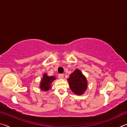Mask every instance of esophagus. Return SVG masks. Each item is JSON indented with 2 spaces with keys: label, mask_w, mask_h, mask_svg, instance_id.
Segmentation results:
<instances>
[{
  "label": "esophagus",
  "mask_w": 127,
  "mask_h": 127,
  "mask_svg": "<svg viewBox=\"0 0 127 127\" xmlns=\"http://www.w3.org/2000/svg\"><path fill=\"white\" fill-rule=\"evenodd\" d=\"M58 78L59 79H63L64 78V75L63 74H58Z\"/></svg>",
  "instance_id": "obj_1"
}]
</instances>
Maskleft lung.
Segmentation results:
<instances>
[{
	"mask_svg": "<svg viewBox=\"0 0 127 127\" xmlns=\"http://www.w3.org/2000/svg\"><path fill=\"white\" fill-rule=\"evenodd\" d=\"M72 91L75 94L81 95L87 87V81L80 70L76 69L67 79Z\"/></svg>",
	"mask_w": 127,
	"mask_h": 127,
	"instance_id": "left-lung-1",
	"label": "left lung"
}]
</instances>
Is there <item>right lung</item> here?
Wrapping results in <instances>:
<instances>
[{"instance_id": "obj_1", "label": "right lung", "mask_w": 127, "mask_h": 127, "mask_svg": "<svg viewBox=\"0 0 127 127\" xmlns=\"http://www.w3.org/2000/svg\"><path fill=\"white\" fill-rule=\"evenodd\" d=\"M56 79L54 76H48L46 73L43 74V77L41 81L40 88L42 91H47L50 89L51 84Z\"/></svg>"}]
</instances>
